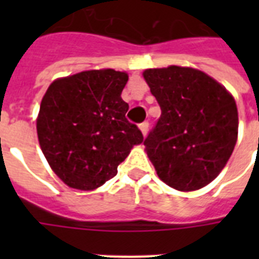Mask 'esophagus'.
Returning a JSON list of instances; mask_svg holds the SVG:
<instances>
[{
	"mask_svg": "<svg viewBox=\"0 0 259 259\" xmlns=\"http://www.w3.org/2000/svg\"><path fill=\"white\" fill-rule=\"evenodd\" d=\"M140 129H141L142 134H144V136H146V133H148V129H149V122H142V123H140Z\"/></svg>",
	"mask_w": 259,
	"mask_h": 259,
	"instance_id": "obj_1",
	"label": "esophagus"
}]
</instances>
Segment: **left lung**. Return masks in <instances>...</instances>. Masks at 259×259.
<instances>
[{"label":"left lung","mask_w":259,"mask_h":259,"mask_svg":"<svg viewBox=\"0 0 259 259\" xmlns=\"http://www.w3.org/2000/svg\"><path fill=\"white\" fill-rule=\"evenodd\" d=\"M161 115L144 141L158 177L177 191H196L221 173L238 137L233 95L203 71L170 66L144 72Z\"/></svg>","instance_id":"left-lung-1"}]
</instances>
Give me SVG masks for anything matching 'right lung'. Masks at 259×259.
<instances>
[{
	"label": "right lung",
	"instance_id": "obj_1",
	"mask_svg": "<svg viewBox=\"0 0 259 259\" xmlns=\"http://www.w3.org/2000/svg\"><path fill=\"white\" fill-rule=\"evenodd\" d=\"M127 74L91 70L55 80L42 97L37 137L47 161L68 187L91 191L113 179L141 130L121 98Z\"/></svg>",
	"mask_w": 259,
	"mask_h": 259
}]
</instances>
